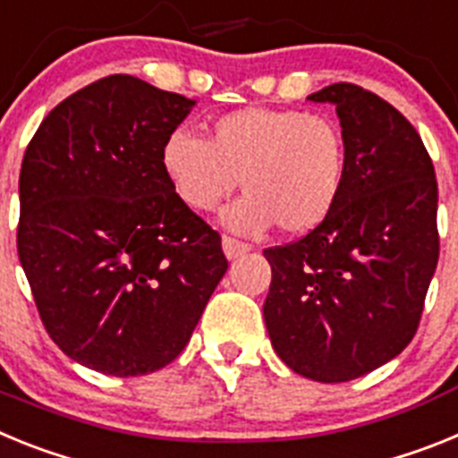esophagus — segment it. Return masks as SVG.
Listing matches in <instances>:
<instances>
[{
    "mask_svg": "<svg viewBox=\"0 0 458 458\" xmlns=\"http://www.w3.org/2000/svg\"><path fill=\"white\" fill-rule=\"evenodd\" d=\"M222 250H225L226 259H238L242 257V254H248L252 248H250L248 242L236 241V238L232 236H222Z\"/></svg>",
    "mask_w": 458,
    "mask_h": 458,
    "instance_id": "1",
    "label": "esophagus"
}]
</instances>
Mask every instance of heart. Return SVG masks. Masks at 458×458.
Segmentation results:
<instances>
[{
    "label": "heart",
    "instance_id": "1",
    "mask_svg": "<svg viewBox=\"0 0 458 458\" xmlns=\"http://www.w3.org/2000/svg\"><path fill=\"white\" fill-rule=\"evenodd\" d=\"M160 165L192 210H213L238 183L245 197L225 213L236 232L277 225L302 236L333 216L346 185L349 147L330 114L245 107L210 121L208 141L188 131L165 137Z\"/></svg>",
    "mask_w": 458,
    "mask_h": 458
}]
</instances>
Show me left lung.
Listing matches in <instances>:
<instances>
[{"label": "left lung", "instance_id": "obj_1", "mask_svg": "<svg viewBox=\"0 0 458 458\" xmlns=\"http://www.w3.org/2000/svg\"><path fill=\"white\" fill-rule=\"evenodd\" d=\"M337 107L349 174L333 216L264 250V318L275 353L318 383L378 369L406 349L438 264V183L411 121L358 84L311 93Z\"/></svg>", "mask_w": 458, "mask_h": 458}]
</instances>
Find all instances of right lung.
<instances>
[{
  "label": "right lung",
  "mask_w": 458,
  "mask_h": 458,
  "mask_svg": "<svg viewBox=\"0 0 458 458\" xmlns=\"http://www.w3.org/2000/svg\"><path fill=\"white\" fill-rule=\"evenodd\" d=\"M192 105L109 75L56 105L24 151L20 264L52 342L100 374L144 376L179 358L229 266L220 233L160 165Z\"/></svg>",
  "instance_id": "obj_1"
}]
</instances>
